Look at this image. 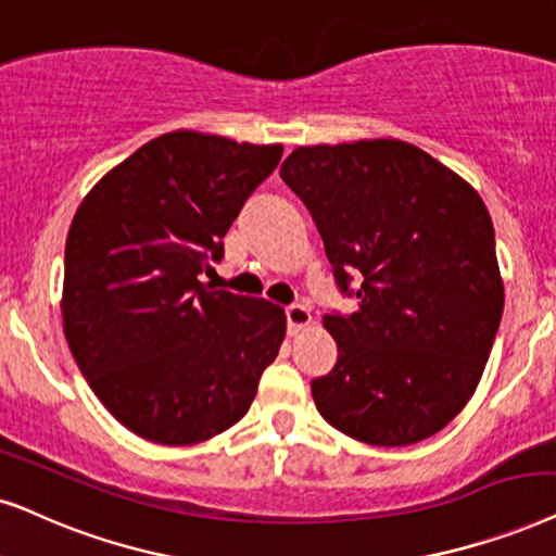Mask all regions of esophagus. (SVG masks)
<instances>
[{"instance_id":"esophagus-1","label":"esophagus","mask_w":556,"mask_h":556,"mask_svg":"<svg viewBox=\"0 0 556 556\" xmlns=\"http://www.w3.org/2000/svg\"><path fill=\"white\" fill-rule=\"evenodd\" d=\"M286 319H288V331L291 334H299V331H304L308 324H312V312H308L306 306H288L286 308Z\"/></svg>"}]
</instances>
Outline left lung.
<instances>
[{
  "instance_id": "obj_1",
  "label": "left lung",
  "mask_w": 556,
  "mask_h": 556,
  "mask_svg": "<svg viewBox=\"0 0 556 556\" xmlns=\"http://www.w3.org/2000/svg\"><path fill=\"white\" fill-rule=\"evenodd\" d=\"M280 176L312 212L337 283L357 308L327 314L334 370L319 414L357 442L408 446L467 406L503 316L495 232L480 193L410 142L295 148Z\"/></svg>"
}]
</instances>
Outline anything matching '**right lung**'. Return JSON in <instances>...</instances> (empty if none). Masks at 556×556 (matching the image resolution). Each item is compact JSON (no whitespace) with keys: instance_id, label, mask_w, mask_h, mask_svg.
Wrapping results in <instances>:
<instances>
[{"instance_id":"add662e5","label":"right lung","mask_w":556,"mask_h":556,"mask_svg":"<svg viewBox=\"0 0 556 556\" xmlns=\"http://www.w3.org/2000/svg\"><path fill=\"white\" fill-rule=\"evenodd\" d=\"M280 155L176 129L104 173L76 208L63 334L104 408L148 442L189 446L235 427L283 344V308L199 280Z\"/></svg>"}]
</instances>
